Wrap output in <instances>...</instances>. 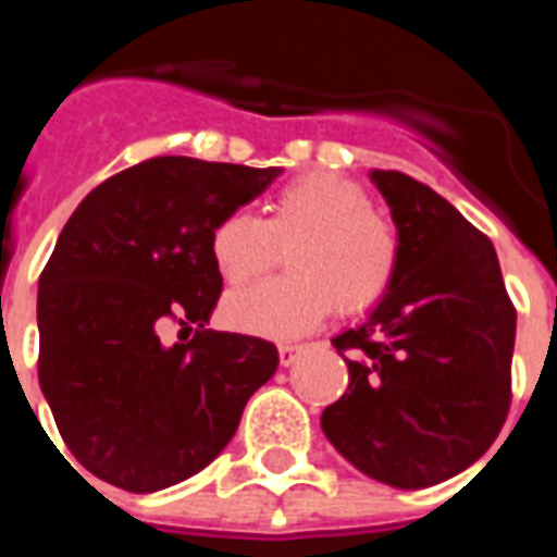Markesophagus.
Instances as JSON below:
<instances>
[{
  "label": "esophagus",
  "instance_id": "obj_1",
  "mask_svg": "<svg viewBox=\"0 0 557 557\" xmlns=\"http://www.w3.org/2000/svg\"><path fill=\"white\" fill-rule=\"evenodd\" d=\"M300 352H304V347H300V344H280V364L292 367Z\"/></svg>",
  "mask_w": 557,
  "mask_h": 557
}]
</instances>
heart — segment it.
<instances>
[{"label": "heart", "mask_w": 557, "mask_h": 557, "mask_svg": "<svg viewBox=\"0 0 557 557\" xmlns=\"http://www.w3.org/2000/svg\"><path fill=\"white\" fill-rule=\"evenodd\" d=\"M358 182L314 170L280 187L269 216L231 210L210 231V257L225 283H248L286 248V277L231 292V326L288 341L312 332L338 304L341 312H364L379 300L398 269V236L372 213Z\"/></svg>", "instance_id": "heart-1"}]
</instances>
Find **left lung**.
<instances>
[{"instance_id":"8db88e82","label":"left lung","mask_w":557,"mask_h":557,"mask_svg":"<svg viewBox=\"0 0 557 557\" xmlns=\"http://www.w3.org/2000/svg\"><path fill=\"white\" fill-rule=\"evenodd\" d=\"M398 236V269L356 330L332 338L347 393L321 428L341 457L393 488H428L492 448L511 401L518 314L500 262L448 199L370 170Z\"/></svg>"}]
</instances>
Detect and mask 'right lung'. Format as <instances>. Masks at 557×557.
<instances>
[{
    "instance_id": "add662e5",
    "label": "right lung",
    "mask_w": 557,
    "mask_h": 557,
    "mask_svg": "<svg viewBox=\"0 0 557 557\" xmlns=\"http://www.w3.org/2000/svg\"><path fill=\"white\" fill-rule=\"evenodd\" d=\"M280 168L161 156L77 205L39 277V387L89 474L135 494L199 474L274 375L277 347L210 332L222 274L219 219L257 199ZM168 320L197 326L164 345Z\"/></svg>"
}]
</instances>
